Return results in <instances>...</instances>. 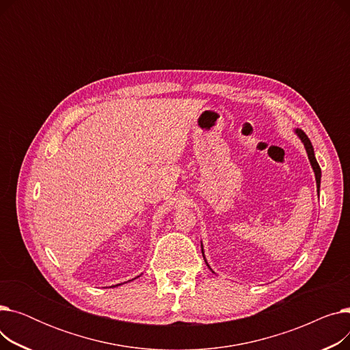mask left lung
Returning a JSON list of instances; mask_svg holds the SVG:
<instances>
[{
	"instance_id": "8db88e82",
	"label": "left lung",
	"mask_w": 350,
	"mask_h": 350,
	"mask_svg": "<svg viewBox=\"0 0 350 350\" xmlns=\"http://www.w3.org/2000/svg\"><path fill=\"white\" fill-rule=\"evenodd\" d=\"M293 132H295V135L301 139V142H302V143H304V146H305V150H306L308 159H309L310 165H312V169H314V173H315V180H317V191H318V196H319V190H321V177H322V173H321V167H319V164H318L317 157H315L314 146H312V143H310L309 137L305 135V132H304V131H301V129H295V131H293ZM201 252H203L204 262H206V264H207V267L210 268V265H208V262H207V260H206V255H204L203 243H201ZM210 269H211V268H210ZM211 272H213V273H215L213 269H211Z\"/></svg>"
}]
</instances>
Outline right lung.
<instances>
[{"mask_svg": "<svg viewBox=\"0 0 350 350\" xmlns=\"http://www.w3.org/2000/svg\"><path fill=\"white\" fill-rule=\"evenodd\" d=\"M136 278H137V277H136ZM136 278H135V280H136ZM132 281H133V280H132ZM119 285H120V284H119ZM113 286H118V285H113Z\"/></svg>", "mask_w": 350, "mask_h": 350, "instance_id": "obj_1", "label": "right lung"}]
</instances>
